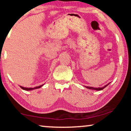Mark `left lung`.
Instances as JSON below:
<instances>
[{
    "mask_svg": "<svg viewBox=\"0 0 131 131\" xmlns=\"http://www.w3.org/2000/svg\"><path fill=\"white\" fill-rule=\"evenodd\" d=\"M110 83H110H108V84H107L106 85H104V86H103V87H99V88H94V87H91V86H84L86 87V88L89 89H92V90L101 91V90H103V89H104L106 87V86H108Z\"/></svg>",
    "mask_w": 131,
    "mask_h": 131,
    "instance_id": "8db88e82",
    "label": "left lung"
}]
</instances>
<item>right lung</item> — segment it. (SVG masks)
<instances>
[{
    "mask_svg": "<svg viewBox=\"0 0 131 131\" xmlns=\"http://www.w3.org/2000/svg\"><path fill=\"white\" fill-rule=\"evenodd\" d=\"M44 85V84H43V85H40V86H36V87H34V88H25V87H23V86H19L20 88L21 89H23V90H25V91H32V90H34V89H39L41 88Z\"/></svg>",
    "mask_w": 131,
    "mask_h": 131,
    "instance_id": "right-lung-1",
    "label": "right lung"
}]
</instances>
